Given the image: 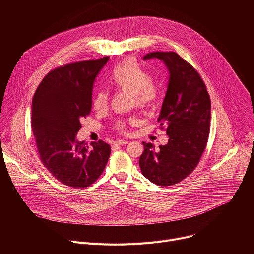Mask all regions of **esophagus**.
<instances>
[{
	"label": "esophagus",
	"instance_id": "obj_1",
	"mask_svg": "<svg viewBox=\"0 0 254 254\" xmlns=\"http://www.w3.org/2000/svg\"><path fill=\"white\" fill-rule=\"evenodd\" d=\"M127 140H125V139H117L114 142L115 146H124V144H127Z\"/></svg>",
	"mask_w": 254,
	"mask_h": 254
}]
</instances>
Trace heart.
I'll list each match as a JSON object with an SVG mask.
<instances>
[{"label": "heart", "instance_id": "heart-1", "mask_svg": "<svg viewBox=\"0 0 254 254\" xmlns=\"http://www.w3.org/2000/svg\"><path fill=\"white\" fill-rule=\"evenodd\" d=\"M111 83L118 90L131 93L135 104L139 107L150 106L158 96V90L153 84V77L150 72L133 59L126 60L114 68L111 74ZM108 99V93L99 90L93 98L95 110H105ZM115 127L120 131H125L127 129L126 122L118 121Z\"/></svg>", "mask_w": 254, "mask_h": 254}]
</instances>
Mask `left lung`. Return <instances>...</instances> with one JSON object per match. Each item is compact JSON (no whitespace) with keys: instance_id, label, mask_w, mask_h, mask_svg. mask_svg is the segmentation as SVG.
<instances>
[{"instance_id":"left-lung-1","label":"left lung","mask_w":254,"mask_h":254,"mask_svg":"<svg viewBox=\"0 0 254 254\" xmlns=\"http://www.w3.org/2000/svg\"><path fill=\"white\" fill-rule=\"evenodd\" d=\"M157 58L169 71V82L158 122L167 127L169 141L156 150L142 142L139 158L142 175L152 183L171 186L188 177L206 148L211 118V101L198 72L175 52H151L143 59Z\"/></svg>"}]
</instances>
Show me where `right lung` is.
<instances>
[{
    "instance_id": "1",
    "label": "right lung",
    "mask_w": 254,
    "mask_h": 254,
    "mask_svg": "<svg viewBox=\"0 0 254 254\" xmlns=\"http://www.w3.org/2000/svg\"><path fill=\"white\" fill-rule=\"evenodd\" d=\"M110 57L70 63L44 77L32 100L31 127L39 157L62 184L85 188L102 174L111 155L103 140L91 147L76 134L92 105L96 75Z\"/></svg>"
}]
</instances>
